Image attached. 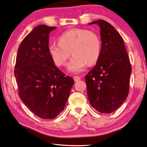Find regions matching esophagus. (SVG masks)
I'll return each instance as SVG.
<instances>
[{"label":"esophagus","mask_w":147,"mask_h":147,"mask_svg":"<svg viewBox=\"0 0 147 147\" xmlns=\"http://www.w3.org/2000/svg\"><path fill=\"white\" fill-rule=\"evenodd\" d=\"M74 81H75V82H78V80H81V77H79V76H74Z\"/></svg>","instance_id":"1"}]
</instances>
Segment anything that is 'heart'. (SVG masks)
<instances>
[{"mask_svg":"<svg viewBox=\"0 0 147 147\" xmlns=\"http://www.w3.org/2000/svg\"><path fill=\"white\" fill-rule=\"evenodd\" d=\"M48 52L58 66L66 64L71 52L74 56L68 64L70 71L78 73L87 63L93 65L101 54V43L98 35L85 28H73L59 36V42H51Z\"/></svg>","mask_w":147,"mask_h":147,"instance_id":"b5f03b06","label":"heart"}]
</instances>
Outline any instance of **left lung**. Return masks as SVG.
Segmentation results:
<instances>
[{"label":"left lung","instance_id":"obj_1","mask_svg":"<svg viewBox=\"0 0 147 147\" xmlns=\"http://www.w3.org/2000/svg\"><path fill=\"white\" fill-rule=\"evenodd\" d=\"M100 27L101 50L95 66L86 76L88 97L99 113H111L122 105L129 92L131 65L123 38L103 20L89 23Z\"/></svg>","mask_w":147,"mask_h":147}]
</instances>
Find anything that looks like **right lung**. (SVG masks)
<instances>
[{
    "mask_svg": "<svg viewBox=\"0 0 147 147\" xmlns=\"http://www.w3.org/2000/svg\"><path fill=\"white\" fill-rule=\"evenodd\" d=\"M56 28L35 27L21 42L14 67L20 99L44 119H52L62 111L74 84L73 78L55 65L49 54V34Z\"/></svg>",
    "mask_w": 147,
    "mask_h": 147,
    "instance_id": "obj_1",
    "label": "right lung"
}]
</instances>
